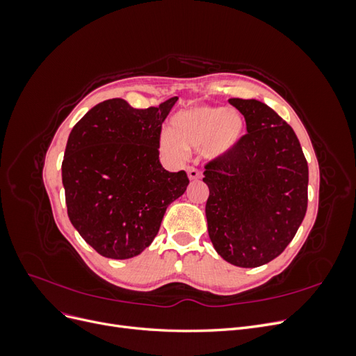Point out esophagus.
Here are the masks:
<instances>
[{
	"label": "esophagus",
	"mask_w": 356,
	"mask_h": 356,
	"mask_svg": "<svg viewBox=\"0 0 356 356\" xmlns=\"http://www.w3.org/2000/svg\"><path fill=\"white\" fill-rule=\"evenodd\" d=\"M187 175L190 181H197L200 178V172L196 168H187Z\"/></svg>",
	"instance_id": "obj_1"
}]
</instances>
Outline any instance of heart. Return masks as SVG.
Masks as SVG:
<instances>
[{"label": "heart", "instance_id": "1", "mask_svg": "<svg viewBox=\"0 0 356 356\" xmlns=\"http://www.w3.org/2000/svg\"><path fill=\"white\" fill-rule=\"evenodd\" d=\"M170 129L172 132H163L159 139L161 153L181 159L186 148H202V156L215 161L238 147L245 132V118L222 106H193L172 117Z\"/></svg>", "mask_w": 356, "mask_h": 356}]
</instances>
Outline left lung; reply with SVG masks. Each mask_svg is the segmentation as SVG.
<instances>
[{"mask_svg":"<svg viewBox=\"0 0 356 356\" xmlns=\"http://www.w3.org/2000/svg\"><path fill=\"white\" fill-rule=\"evenodd\" d=\"M229 102L243 114L248 134L204 170L208 233L225 261L258 267L282 254L303 221L309 168L293 127L270 106Z\"/></svg>","mask_w":356,"mask_h":356,"instance_id":"1","label":"left lung"}]
</instances>
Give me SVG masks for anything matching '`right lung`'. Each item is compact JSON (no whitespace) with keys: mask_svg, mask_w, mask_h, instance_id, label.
<instances>
[{"mask_svg":"<svg viewBox=\"0 0 356 356\" xmlns=\"http://www.w3.org/2000/svg\"><path fill=\"white\" fill-rule=\"evenodd\" d=\"M177 99L147 110L108 99L72 127L62 161L68 217L102 257L141 254L169 204L187 190L186 172H168L159 160L161 123Z\"/></svg>","mask_w":356,"mask_h":356,"instance_id":"1","label":"right lung"}]
</instances>
